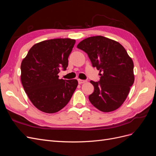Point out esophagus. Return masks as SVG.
I'll list each match as a JSON object with an SVG mask.
<instances>
[{
    "label": "esophagus",
    "mask_w": 156,
    "mask_h": 156,
    "mask_svg": "<svg viewBox=\"0 0 156 156\" xmlns=\"http://www.w3.org/2000/svg\"><path fill=\"white\" fill-rule=\"evenodd\" d=\"M87 82V81L86 80H81V79H78V83H79V84H83V83H86Z\"/></svg>",
    "instance_id": "1"
}]
</instances>
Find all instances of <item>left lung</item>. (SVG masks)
<instances>
[{
  "mask_svg": "<svg viewBox=\"0 0 156 156\" xmlns=\"http://www.w3.org/2000/svg\"><path fill=\"white\" fill-rule=\"evenodd\" d=\"M77 48L87 53L93 67L100 73V81H90L94 90L88 97L90 101L102 112L116 110L125 101L134 83L131 58L119 42L101 36L87 37Z\"/></svg>",
  "mask_w": 156,
  "mask_h": 156,
  "instance_id": "8db88e82",
  "label": "left lung"
}]
</instances>
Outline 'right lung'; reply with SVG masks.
<instances>
[{
    "instance_id": "obj_1",
    "label": "right lung",
    "mask_w": 156,
    "mask_h": 156,
    "mask_svg": "<svg viewBox=\"0 0 156 156\" xmlns=\"http://www.w3.org/2000/svg\"><path fill=\"white\" fill-rule=\"evenodd\" d=\"M75 40L56 38L33 45L21 65V81L29 100L37 109L55 113L69 101L78 85L76 79H60L66 69Z\"/></svg>"
}]
</instances>
